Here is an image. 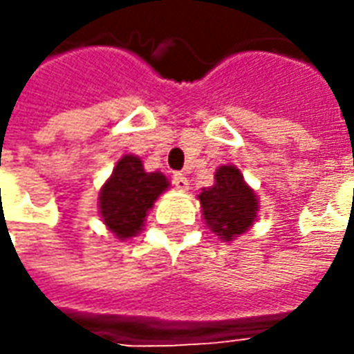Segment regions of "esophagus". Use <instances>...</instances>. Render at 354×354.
<instances>
[{"label":"esophagus","mask_w":354,"mask_h":354,"mask_svg":"<svg viewBox=\"0 0 354 354\" xmlns=\"http://www.w3.org/2000/svg\"><path fill=\"white\" fill-rule=\"evenodd\" d=\"M173 185H175V189H179V191H187V189H189V179H187V175H185V173H175V175H173Z\"/></svg>","instance_id":"1"}]
</instances>
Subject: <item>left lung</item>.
<instances>
[{
	"mask_svg": "<svg viewBox=\"0 0 354 354\" xmlns=\"http://www.w3.org/2000/svg\"><path fill=\"white\" fill-rule=\"evenodd\" d=\"M216 183L202 189L198 201L206 227L221 241H233L243 235L256 221L258 198L235 165H221L216 169Z\"/></svg>",
	"mask_w": 354,
	"mask_h": 354,
	"instance_id": "8db88e82",
	"label": "left lung"
}]
</instances>
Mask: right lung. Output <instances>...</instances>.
Wrapping results in <instances>:
<instances>
[{
	"mask_svg": "<svg viewBox=\"0 0 354 354\" xmlns=\"http://www.w3.org/2000/svg\"><path fill=\"white\" fill-rule=\"evenodd\" d=\"M169 189L160 171H145L138 156L127 153L113 167L98 196L100 216L117 239L135 237L145 227V219L158 196Z\"/></svg>",
	"mask_w": 354,
	"mask_h": 354,
	"instance_id": "1",
	"label": "right lung"
}]
</instances>
